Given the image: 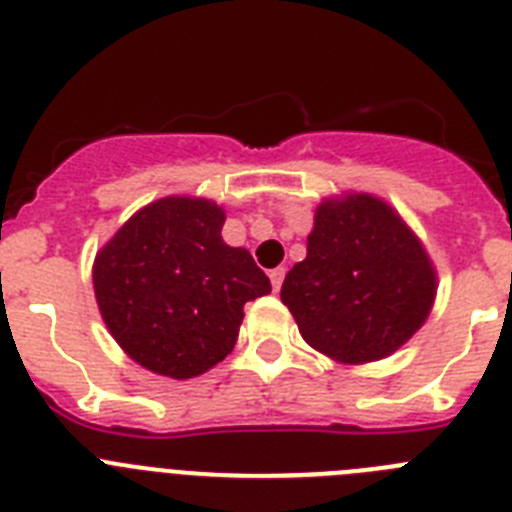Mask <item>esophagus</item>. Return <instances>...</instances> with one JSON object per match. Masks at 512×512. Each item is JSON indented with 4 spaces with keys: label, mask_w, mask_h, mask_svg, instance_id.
I'll return each mask as SVG.
<instances>
[{
    "label": "esophagus",
    "mask_w": 512,
    "mask_h": 512,
    "mask_svg": "<svg viewBox=\"0 0 512 512\" xmlns=\"http://www.w3.org/2000/svg\"><path fill=\"white\" fill-rule=\"evenodd\" d=\"M284 266H277V269H271L269 271V279H271V287H274V292H279L282 289V282H284Z\"/></svg>",
    "instance_id": "34e87169"
}]
</instances>
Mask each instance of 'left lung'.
I'll list each match as a JSON object with an SVG mask.
<instances>
[{
    "label": "left lung",
    "instance_id": "8db88e82",
    "mask_svg": "<svg viewBox=\"0 0 512 512\" xmlns=\"http://www.w3.org/2000/svg\"><path fill=\"white\" fill-rule=\"evenodd\" d=\"M436 269L410 225L374 194L328 197L282 302L302 338L338 364L387 359L431 315Z\"/></svg>",
    "mask_w": 512,
    "mask_h": 512
}]
</instances>
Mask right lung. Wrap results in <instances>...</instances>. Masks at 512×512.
<instances>
[{
    "mask_svg": "<svg viewBox=\"0 0 512 512\" xmlns=\"http://www.w3.org/2000/svg\"><path fill=\"white\" fill-rule=\"evenodd\" d=\"M223 223L212 200L171 194L99 248L92 282L102 320L148 372L205 374L233 351L243 305L271 292L251 253L223 241Z\"/></svg>",
    "mask_w": 512,
    "mask_h": 512,
    "instance_id": "obj_1",
    "label": "right lung"
}]
</instances>
